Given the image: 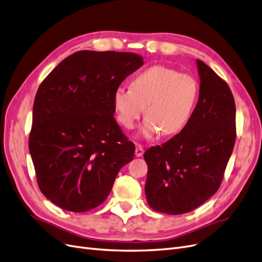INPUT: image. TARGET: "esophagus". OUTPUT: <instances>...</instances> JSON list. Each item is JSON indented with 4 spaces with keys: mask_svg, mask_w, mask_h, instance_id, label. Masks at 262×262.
Returning a JSON list of instances; mask_svg holds the SVG:
<instances>
[{
    "mask_svg": "<svg viewBox=\"0 0 262 262\" xmlns=\"http://www.w3.org/2000/svg\"><path fill=\"white\" fill-rule=\"evenodd\" d=\"M143 153H144V148H143V146L138 145V146H137V148H136V155H137V157H141L142 155H143Z\"/></svg>",
    "mask_w": 262,
    "mask_h": 262,
    "instance_id": "34e87169",
    "label": "esophagus"
}]
</instances>
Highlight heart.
Segmentation results:
<instances>
[{"label": "heart", "mask_w": 262, "mask_h": 262, "mask_svg": "<svg viewBox=\"0 0 262 262\" xmlns=\"http://www.w3.org/2000/svg\"><path fill=\"white\" fill-rule=\"evenodd\" d=\"M199 86L194 78L176 70L153 66L133 77L131 89L119 87L114 93V107L125 128L132 129L144 113L141 133L152 138L158 133L172 136L185 128L195 106Z\"/></svg>", "instance_id": "b5f03b06"}]
</instances>
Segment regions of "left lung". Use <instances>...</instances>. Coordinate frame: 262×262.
Here are the masks:
<instances>
[{
	"label": "left lung",
	"mask_w": 262,
	"mask_h": 262,
	"mask_svg": "<svg viewBox=\"0 0 262 262\" xmlns=\"http://www.w3.org/2000/svg\"><path fill=\"white\" fill-rule=\"evenodd\" d=\"M199 99L187 125L144 153L146 200L171 215L200 207L217 191L236 139V107L228 85L201 60Z\"/></svg>",
	"instance_id": "obj_1"
}]
</instances>
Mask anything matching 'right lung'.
Segmentation results:
<instances>
[{
    "label": "right lung",
    "mask_w": 262,
    "mask_h": 262,
    "mask_svg": "<svg viewBox=\"0 0 262 262\" xmlns=\"http://www.w3.org/2000/svg\"><path fill=\"white\" fill-rule=\"evenodd\" d=\"M143 66L132 52L78 51L60 62L39 86L29 153L39 189L71 212L104 202L119 170L134 156L114 114V93Z\"/></svg>",
    "instance_id": "right-lung-1"
}]
</instances>
